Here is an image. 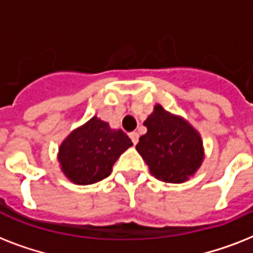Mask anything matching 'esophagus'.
<instances>
[{
  "mask_svg": "<svg viewBox=\"0 0 253 253\" xmlns=\"http://www.w3.org/2000/svg\"><path fill=\"white\" fill-rule=\"evenodd\" d=\"M130 138H131V140H132V143H134V144H136V143H138V140H139V134L138 132H135V131H132V132H130Z\"/></svg>",
  "mask_w": 253,
  "mask_h": 253,
  "instance_id": "34e87169",
  "label": "esophagus"
}]
</instances>
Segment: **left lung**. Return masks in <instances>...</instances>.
Returning <instances> with one entry per match:
<instances>
[{
  "label": "left lung",
  "mask_w": 253,
  "mask_h": 253,
  "mask_svg": "<svg viewBox=\"0 0 253 253\" xmlns=\"http://www.w3.org/2000/svg\"><path fill=\"white\" fill-rule=\"evenodd\" d=\"M144 126L147 132L139 138L136 151L152 176L169 184H182L196 174L205 159L204 142L184 117L156 103Z\"/></svg>",
  "instance_id": "8db88e82"
}]
</instances>
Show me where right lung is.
Wrapping results in <instances>:
<instances>
[{"mask_svg": "<svg viewBox=\"0 0 253 253\" xmlns=\"http://www.w3.org/2000/svg\"><path fill=\"white\" fill-rule=\"evenodd\" d=\"M131 146L122 130L111 128L94 115L61 142L57 162L71 182L90 185L109 176L114 163Z\"/></svg>", "mask_w": 253, "mask_h": 253, "instance_id": "add662e5", "label": "right lung"}]
</instances>
